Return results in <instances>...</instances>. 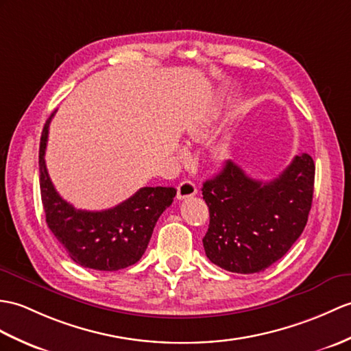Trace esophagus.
<instances>
[{
    "instance_id": "34e87169",
    "label": "esophagus",
    "mask_w": 351,
    "mask_h": 351,
    "mask_svg": "<svg viewBox=\"0 0 351 351\" xmlns=\"http://www.w3.org/2000/svg\"><path fill=\"white\" fill-rule=\"evenodd\" d=\"M195 194H197V189H195L194 182L190 181V179H185V181H182L181 184L178 185L176 197L179 200L186 199V197H193V195H195Z\"/></svg>"
}]
</instances>
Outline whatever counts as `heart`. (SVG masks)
<instances>
[{
  "label": "heart",
  "instance_id": "heart-1",
  "mask_svg": "<svg viewBox=\"0 0 351 351\" xmlns=\"http://www.w3.org/2000/svg\"><path fill=\"white\" fill-rule=\"evenodd\" d=\"M223 154H224V148H218V149H217V156H218V157H221Z\"/></svg>",
  "mask_w": 351,
  "mask_h": 351
}]
</instances>
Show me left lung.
I'll list each match as a JSON object with an SVG mask.
<instances>
[{"label": "left lung", "instance_id": "8db88e82", "mask_svg": "<svg viewBox=\"0 0 351 351\" xmlns=\"http://www.w3.org/2000/svg\"><path fill=\"white\" fill-rule=\"evenodd\" d=\"M314 160L296 156L269 182L250 178L233 161L203 184L209 227L206 257L236 274H256L280 260L302 234L314 193Z\"/></svg>", "mask_w": 351, "mask_h": 351}]
</instances>
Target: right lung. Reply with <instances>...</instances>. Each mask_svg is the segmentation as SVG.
Returning <instances> with one entry per match:
<instances>
[{
  "label": "right lung",
  "instance_id": "obj_1",
  "mask_svg": "<svg viewBox=\"0 0 351 351\" xmlns=\"http://www.w3.org/2000/svg\"><path fill=\"white\" fill-rule=\"evenodd\" d=\"M40 138V193L46 223L73 262L95 271H119L137 263L148 247L160 215L172 205L173 186H143L118 206L82 210L65 202L49 178L45 152L49 124Z\"/></svg>",
  "mask_w": 351,
  "mask_h": 351
}]
</instances>
